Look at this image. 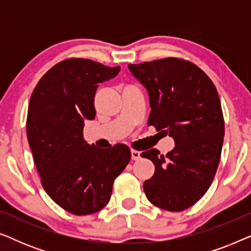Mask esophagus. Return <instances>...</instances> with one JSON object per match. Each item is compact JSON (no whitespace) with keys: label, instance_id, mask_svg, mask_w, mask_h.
<instances>
[{"label":"esophagus","instance_id":"34e87169","mask_svg":"<svg viewBox=\"0 0 251 251\" xmlns=\"http://www.w3.org/2000/svg\"><path fill=\"white\" fill-rule=\"evenodd\" d=\"M131 159L132 160H139L140 159V152H138V151L136 150H131Z\"/></svg>","mask_w":251,"mask_h":251}]
</instances>
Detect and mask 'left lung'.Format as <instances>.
<instances>
[{"label": "left lung", "instance_id": "obj_1", "mask_svg": "<svg viewBox=\"0 0 251 251\" xmlns=\"http://www.w3.org/2000/svg\"><path fill=\"white\" fill-rule=\"evenodd\" d=\"M128 67L149 92V126L175 140L167 155L156 149L140 154L155 166L144 192L156 207L183 211L208 191L221 160L225 126L217 89L201 68L179 58Z\"/></svg>", "mask_w": 251, "mask_h": 251}]
</instances>
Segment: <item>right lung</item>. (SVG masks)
<instances>
[{
    "instance_id": "right-lung-1",
    "label": "right lung",
    "mask_w": 251,
    "mask_h": 251,
    "mask_svg": "<svg viewBox=\"0 0 251 251\" xmlns=\"http://www.w3.org/2000/svg\"><path fill=\"white\" fill-rule=\"evenodd\" d=\"M119 72L120 66L70 58L50 68L30 97L26 132L41 183L58 205L73 215L104 208L115 178L131 159L125 144L104 150L83 138L84 121L96 116L99 83Z\"/></svg>"
}]
</instances>
